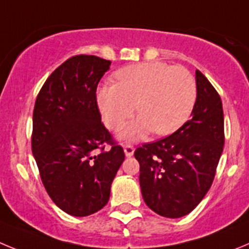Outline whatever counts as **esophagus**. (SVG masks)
I'll return each mask as SVG.
<instances>
[{"instance_id": "obj_1", "label": "esophagus", "mask_w": 249, "mask_h": 249, "mask_svg": "<svg viewBox=\"0 0 249 249\" xmlns=\"http://www.w3.org/2000/svg\"><path fill=\"white\" fill-rule=\"evenodd\" d=\"M134 151H135V149H134V146H131V145H125L124 146V152H125V156H126V158L133 156Z\"/></svg>"}]
</instances>
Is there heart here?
I'll return each instance as SVG.
<instances>
[{
    "mask_svg": "<svg viewBox=\"0 0 249 249\" xmlns=\"http://www.w3.org/2000/svg\"><path fill=\"white\" fill-rule=\"evenodd\" d=\"M116 80V84L103 86L97 94L104 124L115 130L135 110L140 114L119 130L120 140L136 141L150 131L170 135L191 115L196 102V83L183 67L160 62L134 64L120 69Z\"/></svg>",
    "mask_w": 249,
    "mask_h": 249,
    "instance_id": "b5f03b06",
    "label": "heart"
}]
</instances>
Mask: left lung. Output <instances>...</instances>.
Listing matches in <instances>:
<instances>
[{
	"mask_svg": "<svg viewBox=\"0 0 249 249\" xmlns=\"http://www.w3.org/2000/svg\"><path fill=\"white\" fill-rule=\"evenodd\" d=\"M197 97L187 120L174 134L135 150L141 194L158 214L180 218L202 201L223 151L222 102L207 78L196 71Z\"/></svg>",
	"mask_w": 249,
	"mask_h": 249,
	"instance_id": "1",
	"label": "left lung"
}]
</instances>
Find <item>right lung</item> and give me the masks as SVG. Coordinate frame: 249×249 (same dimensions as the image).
Returning <instances> with one entry per match:
<instances>
[{"label": "right lung", "mask_w": 249, "mask_h": 249, "mask_svg": "<svg viewBox=\"0 0 249 249\" xmlns=\"http://www.w3.org/2000/svg\"><path fill=\"white\" fill-rule=\"evenodd\" d=\"M110 60L75 55L42 87L33 110L32 152L46 191L66 213L89 216L109 201L125 155L102 123L97 87ZM112 149L104 150V144ZM102 152L95 155V150Z\"/></svg>", "instance_id": "add662e5"}]
</instances>
